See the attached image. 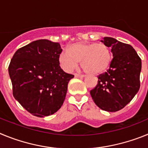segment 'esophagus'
<instances>
[{
  "label": "esophagus",
  "mask_w": 148,
  "mask_h": 148,
  "mask_svg": "<svg viewBox=\"0 0 148 148\" xmlns=\"http://www.w3.org/2000/svg\"><path fill=\"white\" fill-rule=\"evenodd\" d=\"M75 78H84V75H82V74H79V73H75Z\"/></svg>",
  "instance_id": "esophagus-1"
}]
</instances>
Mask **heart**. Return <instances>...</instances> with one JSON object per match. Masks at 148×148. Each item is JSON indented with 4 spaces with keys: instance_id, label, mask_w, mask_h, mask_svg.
Returning a JSON list of instances; mask_svg holds the SVG:
<instances>
[{
    "instance_id": "heart-1",
    "label": "heart",
    "mask_w": 148,
    "mask_h": 148,
    "mask_svg": "<svg viewBox=\"0 0 148 148\" xmlns=\"http://www.w3.org/2000/svg\"><path fill=\"white\" fill-rule=\"evenodd\" d=\"M112 60L111 51L108 46L97 43L78 42L70 45L67 51L60 54L58 61L63 70L71 73L81 61L84 71L98 75L108 70Z\"/></svg>"
}]
</instances>
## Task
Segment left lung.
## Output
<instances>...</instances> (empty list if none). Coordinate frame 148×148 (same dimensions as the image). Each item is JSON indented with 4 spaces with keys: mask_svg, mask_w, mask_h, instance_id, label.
<instances>
[{
    "mask_svg": "<svg viewBox=\"0 0 148 148\" xmlns=\"http://www.w3.org/2000/svg\"><path fill=\"white\" fill-rule=\"evenodd\" d=\"M101 42L111 47L113 58L109 70L99 75L90 95L100 109L116 112L125 108L138 92L142 61L130 44L111 37L103 38Z\"/></svg>",
    "mask_w": 148,
    "mask_h": 148,
    "instance_id": "8db88e82",
    "label": "left lung"
}]
</instances>
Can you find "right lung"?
<instances>
[{"mask_svg":"<svg viewBox=\"0 0 148 148\" xmlns=\"http://www.w3.org/2000/svg\"><path fill=\"white\" fill-rule=\"evenodd\" d=\"M61 51L59 43L40 39L18 49L10 61L14 98L33 116L54 114L64 101L68 83L74 75L60 66Z\"/></svg>","mask_w":148,"mask_h":148,"instance_id":"obj_1","label":"right lung"}]
</instances>
